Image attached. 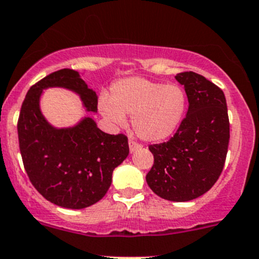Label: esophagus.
I'll list each match as a JSON object with an SVG mask.
<instances>
[{"instance_id":"1","label":"esophagus","mask_w":259,"mask_h":259,"mask_svg":"<svg viewBox=\"0 0 259 259\" xmlns=\"http://www.w3.org/2000/svg\"><path fill=\"white\" fill-rule=\"evenodd\" d=\"M141 148H142V144L137 143V142L133 141V139H130V152L131 153H133L135 150H137V149H141Z\"/></svg>"}]
</instances>
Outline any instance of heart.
<instances>
[{
	"mask_svg": "<svg viewBox=\"0 0 259 259\" xmlns=\"http://www.w3.org/2000/svg\"><path fill=\"white\" fill-rule=\"evenodd\" d=\"M186 106V92L179 84L152 82L141 77L117 80L111 88V100L100 101L103 115L116 124L124 123V115L132 116L135 133L148 142L172 135L184 118Z\"/></svg>",
	"mask_w": 259,
	"mask_h": 259,
	"instance_id": "1",
	"label": "heart"
}]
</instances>
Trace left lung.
Returning <instances> with one entry per match:
<instances>
[{"label": "left lung", "instance_id": "8db88e82", "mask_svg": "<svg viewBox=\"0 0 259 259\" xmlns=\"http://www.w3.org/2000/svg\"><path fill=\"white\" fill-rule=\"evenodd\" d=\"M188 111L167 142L149 145L154 164L147 184L172 202H187L213 187L222 174L230 139L226 99L222 89L194 72H181Z\"/></svg>", "mask_w": 259, "mask_h": 259}]
</instances>
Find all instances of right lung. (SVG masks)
<instances>
[{
    "label": "right lung",
    "mask_w": 259,
    "mask_h": 259,
    "mask_svg": "<svg viewBox=\"0 0 259 259\" xmlns=\"http://www.w3.org/2000/svg\"><path fill=\"white\" fill-rule=\"evenodd\" d=\"M50 87L71 89L88 111H98L97 94L73 69H60L31 85L17 124L23 165L44 198L63 208H87L106 194L112 171L128 155V139L103 132L91 117L71 128H54L39 106Z\"/></svg>",
    "instance_id": "1"
}]
</instances>
